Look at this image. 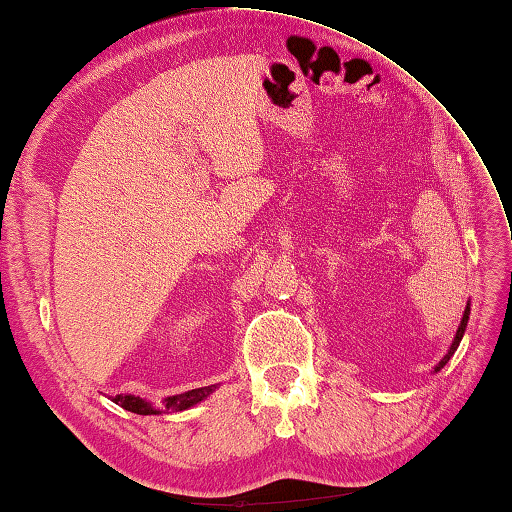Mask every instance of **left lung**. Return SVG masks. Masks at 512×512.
Wrapping results in <instances>:
<instances>
[{
    "mask_svg": "<svg viewBox=\"0 0 512 512\" xmlns=\"http://www.w3.org/2000/svg\"><path fill=\"white\" fill-rule=\"evenodd\" d=\"M468 319H470V301H468V306H465V312H463V317H461V326H459V330H456V335H454V342H452V346H450V351H447V355L443 357V360L436 364V369H434L436 373L441 371L447 362H450V357L454 355L456 348H459L461 339H463V333H465V328H468Z\"/></svg>",
    "mask_w": 512,
    "mask_h": 512,
    "instance_id": "obj_1",
    "label": "left lung"
}]
</instances>
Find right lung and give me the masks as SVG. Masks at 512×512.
Instances as JSON below:
<instances>
[{"label": "right lung", "mask_w": 512, "mask_h": 512, "mask_svg": "<svg viewBox=\"0 0 512 512\" xmlns=\"http://www.w3.org/2000/svg\"><path fill=\"white\" fill-rule=\"evenodd\" d=\"M218 389V384H211V387H200V389H191V391H184V393H177V396H168L164 400L166 409H173V411H184V409H191L195 407L197 402H202L211 396V393ZM112 402L116 405L123 407L125 411H132V414H139V416H157L161 414V409L152 405V402L143 400L139 396H114Z\"/></svg>", "instance_id": "obj_1"}]
</instances>
